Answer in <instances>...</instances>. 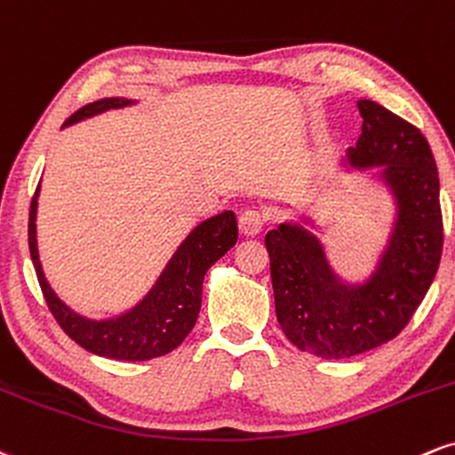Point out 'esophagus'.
Listing matches in <instances>:
<instances>
[{"label": "esophagus", "instance_id": "esophagus-1", "mask_svg": "<svg viewBox=\"0 0 455 455\" xmlns=\"http://www.w3.org/2000/svg\"><path fill=\"white\" fill-rule=\"evenodd\" d=\"M238 228L244 236H255L264 228V212L258 211V208H247V211L240 212Z\"/></svg>", "mask_w": 455, "mask_h": 455}]
</instances>
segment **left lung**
<instances>
[{
  "instance_id": "obj_1",
  "label": "left lung",
  "mask_w": 455,
  "mask_h": 455,
  "mask_svg": "<svg viewBox=\"0 0 455 455\" xmlns=\"http://www.w3.org/2000/svg\"><path fill=\"white\" fill-rule=\"evenodd\" d=\"M362 133L347 151L355 170L379 179L396 204L392 234L364 283H345L322 240L300 223L266 234L281 330L307 354L343 360L396 339L428 293L443 251L439 170L418 127L371 100L357 101Z\"/></svg>"
}]
</instances>
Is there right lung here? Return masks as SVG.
<instances>
[{
    "mask_svg": "<svg viewBox=\"0 0 455 455\" xmlns=\"http://www.w3.org/2000/svg\"><path fill=\"white\" fill-rule=\"evenodd\" d=\"M132 104L136 101L127 98L91 101L74 112L63 123V127L101 115L106 110L125 108ZM37 197H40V185H37L29 206V253L44 300L63 332L91 354L125 362L153 360V357L170 354L183 343L200 315L202 283H204L206 270L236 244V215L232 211H223L197 223L174 251L147 296L130 311L110 319H89L72 311L63 300H59L55 290L48 285L40 264V253H37Z\"/></svg>",
    "mask_w": 455,
    "mask_h": 455,
    "instance_id": "1",
    "label": "right lung"
}]
</instances>
